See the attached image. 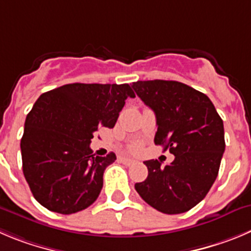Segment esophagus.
<instances>
[{
	"label": "esophagus",
	"instance_id": "obj_1",
	"mask_svg": "<svg viewBox=\"0 0 251 251\" xmlns=\"http://www.w3.org/2000/svg\"><path fill=\"white\" fill-rule=\"evenodd\" d=\"M120 161L126 166H130V165H132V163H135V161L131 160V158H127V157H121Z\"/></svg>",
	"mask_w": 251,
	"mask_h": 251
}]
</instances>
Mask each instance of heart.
<instances>
[{"label":"heart","instance_id":"heart-1","mask_svg":"<svg viewBox=\"0 0 251 251\" xmlns=\"http://www.w3.org/2000/svg\"><path fill=\"white\" fill-rule=\"evenodd\" d=\"M139 149H140L139 145H133V146H132V151H137Z\"/></svg>","mask_w":251,"mask_h":251}]
</instances>
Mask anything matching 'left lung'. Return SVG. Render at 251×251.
Instances as JSON below:
<instances>
[{
    "label": "left lung",
    "instance_id": "8db88e82",
    "mask_svg": "<svg viewBox=\"0 0 251 251\" xmlns=\"http://www.w3.org/2000/svg\"><path fill=\"white\" fill-rule=\"evenodd\" d=\"M132 88L156 115L154 144L175 154L171 165L145 161L149 176L135 189L158 212H187L217 178L226 150L223 120L205 94L179 81H136Z\"/></svg>",
    "mask_w": 251,
    "mask_h": 251
}]
</instances>
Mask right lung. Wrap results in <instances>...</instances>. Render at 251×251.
<instances>
[{
    "label": "right lung",
    "instance_id": "1",
    "mask_svg": "<svg viewBox=\"0 0 251 251\" xmlns=\"http://www.w3.org/2000/svg\"><path fill=\"white\" fill-rule=\"evenodd\" d=\"M127 98L128 84H67L42 94L27 115L21 140L23 175L39 204L72 214L93 204L105 168L115 162L93 154L98 128H112Z\"/></svg>",
    "mask_w": 251,
    "mask_h": 251
}]
</instances>
